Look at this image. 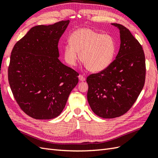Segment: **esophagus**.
<instances>
[{"label": "esophagus", "instance_id": "1", "mask_svg": "<svg viewBox=\"0 0 158 158\" xmlns=\"http://www.w3.org/2000/svg\"><path fill=\"white\" fill-rule=\"evenodd\" d=\"M78 77H79V81H84L85 80V77H83V75H79Z\"/></svg>", "mask_w": 158, "mask_h": 158}]
</instances>
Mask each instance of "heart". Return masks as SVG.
Masks as SVG:
<instances>
[{
	"mask_svg": "<svg viewBox=\"0 0 158 158\" xmlns=\"http://www.w3.org/2000/svg\"><path fill=\"white\" fill-rule=\"evenodd\" d=\"M64 48V59L68 64L75 66L79 59L89 71L101 72L111 64L115 56L117 45L109 35L89 28H80L74 31Z\"/></svg>",
	"mask_w": 158,
	"mask_h": 158,
	"instance_id": "b5f03b06",
	"label": "heart"
}]
</instances>
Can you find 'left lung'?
<instances>
[{"instance_id": "8db88e82", "label": "left lung", "mask_w": 158, "mask_h": 158, "mask_svg": "<svg viewBox=\"0 0 158 158\" xmlns=\"http://www.w3.org/2000/svg\"><path fill=\"white\" fill-rule=\"evenodd\" d=\"M119 29L120 48L108 68L88 77V100L92 111L105 119L123 115L135 102L145 81V58L141 45L125 26Z\"/></svg>"}]
</instances>
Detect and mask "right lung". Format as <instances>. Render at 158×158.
Masks as SVG:
<instances>
[{
    "label": "right lung",
    "mask_w": 158,
    "mask_h": 158,
    "mask_svg": "<svg viewBox=\"0 0 158 158\" xmlns=\"http://www.w3.org/2000/svg\"><path fill=\"white\" fill-rule=\"evenodd\" d=\"M70 21L32 27L15 43L8 79L20 108L36 119L60 115L79 81L75 70L59 60L58 42Z\"/></svg>",
    "instance_id": "right-lung-1"
}]
</instances>
